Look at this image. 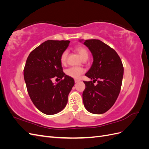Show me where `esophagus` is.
Segmentation results:
<instances>
[{
	"mask_svg": "<svg viewBox=\"0 0 149 149\" xmlns=\"http://www.w3.org/2000/svg\"><path fill=\"white\" fill-rule=\"evenodd\" d=\"M79 81H80L79 79H74V82H75V83H78V82H79Z\"/></svg>",
	"mask_w": 149,
	"mask_h": 149,
	"instance_id": "34e87169",
	"label": "esophagus"
}]
</instances>
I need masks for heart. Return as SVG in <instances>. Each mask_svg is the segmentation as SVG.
I'll use <instances>...</instances> for the list:
<instances>
[{
	"mask_svg": "<svg viewBox=\"0 0 149 149\" xmlns=\"http://www.w3.org/2000/svg\"><path fill=\"white\" fill-rule=\"evenodd\" d=\"M76 50L79 53V56L82 58L83 60L84 59H88L89 56V53L87 49L83 47H77L76 48ZM68 55V50H65L62 53L60 56V61L61 64L64 65L66 63ZM83 73L84 70L81 67L73 66L71 67L66 70V74L68 76L73 78H79L80 76Z\"/></svg>",
	"mask_w": 149,
	"mask_h": 149,
	"instance_id": "heart-1",
	"label": "heart"
}]
</instances>
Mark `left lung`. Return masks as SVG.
<instances>
[{"label": "left lung", "mask_w": 149, "mask_h": 149, "mask_svg": "<svg viewBox=\"0 0 149 149\" xmlns=\"http://www.w3.org/2000/svg\"><path fill=\"white\" fill-rule=\"evenodd\" d=\"M91 52L93 62L85 75L91 81H83L84 107L94 114H101L114 105L121 88L124 68L118 54L114 49L100 40H79Z\"/></svg>", "instance_id": "1"}]
</instances>
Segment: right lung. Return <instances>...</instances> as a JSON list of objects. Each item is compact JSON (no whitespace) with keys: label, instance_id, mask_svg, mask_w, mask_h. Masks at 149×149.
Segmentation results:
<instances>
[{"label":"right lung","instance_id":"obj_1","mask_svg":"<svg viewBox=\"0 0 149 149\" xmlns=\"http://www.w3.org/2000/svg\"><path fill=\"white\" fill-rule=\"evenodd\" d=\"M69 43V40H47L34 49L26 61L24 76L29 96L36 107L47 115L64 109L74 84L73 78L63 72L60 61ZM54 77L63 79L53 84Z\"/></svg>","mask_w":149,"mask_h":149}]
</instances>
